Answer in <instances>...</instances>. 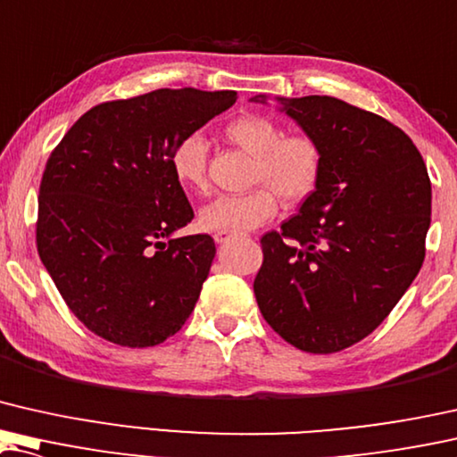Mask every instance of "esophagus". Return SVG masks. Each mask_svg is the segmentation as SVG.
I'll use <instances>...</instances> for the list:
<instances>
[{"label": "esophagus", "mask_w": 457, "mask_h": 457, "mask_svg": "<svg viewBox=\"0 0 457 457\" xmlns=\"http://www.w3.org/2000/svg\"><path fill=\"white\" fill-rule=\"evenodd\" d=\"M235 237L237 235H230V233H216L214 239H216V243H227L230 239H235Z\"/></svg>", "instance_id": "esophagus-1"}]
</instances>
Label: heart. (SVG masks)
<instances>
[{"instance_id":"1","label":"heart","mask_w":457,"mask_h":457,"mask_svg":"<svg viewBox=\"0 0 457 457\" xmlns=\"http://www.w3.org/2000/svg\"><path fill=\"white\" fill-rule=\"evenodd\" d=\"M224 137L253 154L245 194L220 195L202 208L200 224L212 233H247L272 220L278 197L288 206L305 202L320 185L323 150L309 134H284V128L263 115H241L224 125ZM170 169L185 189H208V142L202 134H187L175 144Z\"/></svg>"}]
</instances>
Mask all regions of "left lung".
<instances>
[{"label":"left lung","mask_w":457,"mask_h":457,"mask_svg":"<svg viewBox=\"0 0 457 457\" xmlns=\"http://www.w3.org/2000/svg\"><path fill=\"white\" fill-rule=\"evenodd\" d=\"M282 104L320 142L323 170L301 212L260 239L253 293L280 338L332 354L367 338L420 272L431 179L387 119L334 96Z\"/></svg>","instance_id":"1"}]
</instances>
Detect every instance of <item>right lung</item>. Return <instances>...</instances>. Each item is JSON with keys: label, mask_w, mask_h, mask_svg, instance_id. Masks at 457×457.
Returning a JSON list of instances; mask_svg holds the SVG:
<instances>
[{"label": "right lung", "mask_w": 457, "mask_h": 457, "mask_svg": "<svg viewBox=\"0 0 457 457\" xmlns=\"http://www.w3.org/2000/svg\"><path fill=\"white\" fill-rule=\"evenodd\" d=\"M235 101V90L195 88L107 101L53 148L38 187L37 249L92 334L146 348L187 321L216 245L210 235L170 237L194 220L170 154Z\"/></svg>", "instance_id": "1"}]
</instances>
